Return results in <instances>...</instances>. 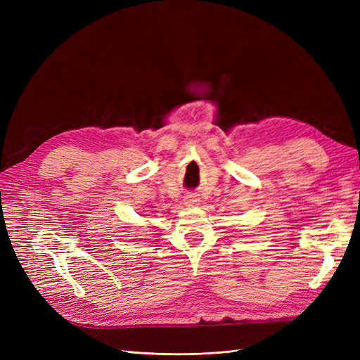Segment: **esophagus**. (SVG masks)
<instances>
[{"mask_svg":"<svg viewBox=\"0 0 360 360\" xmlns=\"http://www.w3.org/2000/svg\"><path fill=\"white\" fill-rule=\"evenodd\" d=\"M184 200H186V204H193V202H197V198H195L193 195H188V197L184 198Z\"/></svg>","mask_w":360,"mask_h":360,"instance_id":"esophagus-1","label":"esophagus"}]
</instances>
